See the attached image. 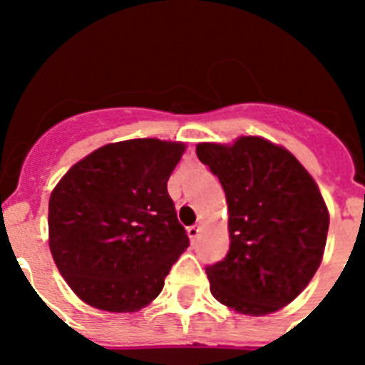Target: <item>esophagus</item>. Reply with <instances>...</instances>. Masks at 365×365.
Here are the masks:
<instances>
[{"instance_id": "1", "label": "esophagus", "mask_w": 365, "mask_h": 365, "mask_svg": "<svg viewBox=\"0 0 365 365\" xmlns=\"http://www.w3.org/2000/svg\"><path fill=\"white\" fill-rule=\"evenodd\" d=\"M187 234H189V237H190V241H196V237H198V234H200V227L198 225H192V227H189V229H187Z\"/></svg>"}]
</instances>
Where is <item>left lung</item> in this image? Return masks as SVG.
<instances>
[{"label": "left lung", "mask_w": 365, "mask_h": 365, "mask_svg": "<svg viewBox=\"0 0 365 365\" xmlns=\"http://www.w3.org/2000/svg\"><path fill=\"white\" fill-rule=\"evenodd\" d=\"M196 155L220 178L229 205L230 250L207 267L210 294L241 315L279 312L322 263L329 212L319 185L288 149L263 136L202 142Z\"/></svg>", "instance_id": "8db88e82"}]
</instances>
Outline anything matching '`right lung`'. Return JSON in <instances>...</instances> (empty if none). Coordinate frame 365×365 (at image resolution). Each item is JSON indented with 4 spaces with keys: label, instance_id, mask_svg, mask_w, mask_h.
<instances>
[{
    "label": "right lung",
    "instance_id": "add662e5",
    "mask_svg": "<svg viewBox=\"0 0 365 365\" xmlns=\"http://www.w3.org/2000/svg\"><path fill=\"white\" fill-rule=\"evenodd\" d=\"M183 142L131 138L95 149L50 194L48 245L57 270L88 306L133 313L160 295L189 247L167 192Z\"/></svg>",
    "mask_w": 365,
    "mask_h": 365
}]
</instances>
